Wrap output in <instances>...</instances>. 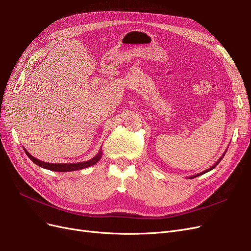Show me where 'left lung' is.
I'll return each mask as SVG.
<instances>
[{
  "label": "left lung",
  "instance_id": "obj_1",
  "mask_svg": "<svg viewBox=\"0 0 251 251\" xmlns=\"http://www.w3.org/2000/svg\"><path fill=\"white\" fill-rule=\"evenodd\" d=\"M224 155H225V153L221 156V158H220L219 159V160L214 164V165H212V166H210V168L209 169H207L206 171H204V172H202V173H199V174H197V175H194V176H191V177H188V179H193V178H196V177H198V176H200V175H202V174H205V173H207V172H209V171H211L212 169H215L216 168V166L220 163V161H221L222 160V159H223V157H224Z\"/></svg>",
  "mask_w": 251,
  "mask_h": 251
}]
</instances>
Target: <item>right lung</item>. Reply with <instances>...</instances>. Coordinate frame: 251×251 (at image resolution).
<instances>
[{
	"label": "right lung",
	"instance_id": "obj_1",
	"mask_svg": "<svg viewBox=\"0 0 251 251\" xmlns=\"http://www.w3.org/2000/svg\"><path fill=\"white\" fill-rule=\"evenodd\" d=\"M26 155L30 158V160H32L36 165L41 166L43 169L50 170L53 172H73V171H78L82 169H87L89 166H92L95 163L100 160V158L102 156V151L101 149L98 151L97 155L94 156L92 159H90L88 161H83V162H78V163H48V162H44L42 160H39V159L34 158L32 155H30L28 151L24 149Z\"/></svg>",
	"mask_w": 251,
	"mask_h": 251
}]
</instances>
